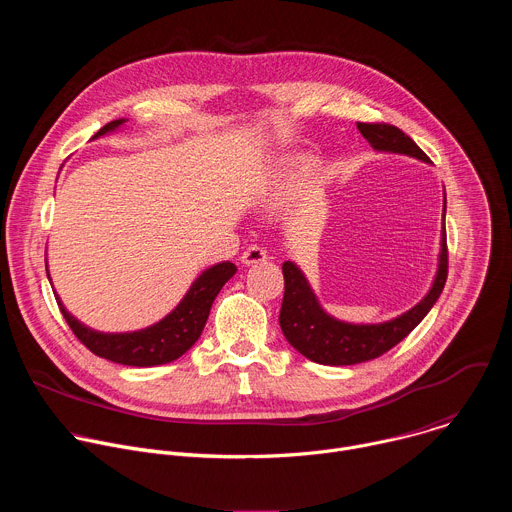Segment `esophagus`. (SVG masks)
I'll use <instances>...</instances> for the list:
<instances>
[{
	"mask_svg": "<svg viewBox=\"0 0 512 512\" xmlns=\"http://www.w3.org/2000/svg\"><path fill=\"white\" fill-rule=\"evenodd\" d=\"M265 259H267V251H265L263 247H259V245H251V247H247V249H245V253L241 255V261H243L245 265L261 263V261H265Z\"/></svg>",
	"mask_w": 512,
	"mask_h": 512,
	"instance_id": "34e87169",
	"label": "esophagus"
}]
</instances>
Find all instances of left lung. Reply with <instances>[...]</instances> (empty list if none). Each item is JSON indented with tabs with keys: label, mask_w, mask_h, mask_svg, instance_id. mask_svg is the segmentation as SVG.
<instances>
[{
	"label": "left lung",
	"mask_w": 512,
	"mask_h": 512,
	"mask_svg": "<svg viewBox=\"0 0 512 512\" xmlns=\"http://www.w3.org/2000/svg\"><path fill=\"white\" fill-rule=\"evenodd\" d=\"M356 127L362 137L369 139V143L379 152L405 154L421 162H429L419 145L395 125L356 123ZM281 271L285 279V291L279 312V326L287 342L306 358L320 364H330V367L367 362L397 346L427 316L437 298H440L448 279L446 223L442 229L440 265H437V273L427 296L399 318L383 324H346L334 320L322 310L308 279L294 263L285 261Z\"/></svg>",
	"instance_id": "8db88e82"
}]
</instances>
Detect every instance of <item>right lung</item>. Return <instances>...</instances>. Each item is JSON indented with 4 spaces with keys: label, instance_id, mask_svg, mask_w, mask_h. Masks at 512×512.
Masks as SVG:
<instances>
[{
    "label": "right lung",
    "instance_id": "1",
    "mask_svg": "<svg viewBox=\"0 0 512 512\" xmlns=\"http://www.w3.org/2000/svg\"><path fill=\"white\" fill-rule=\"evenodd\" d=\"M121 123L123 119H115L105 127H101L93 137H101L113 131ZM235 273H237V267L231 261L208 267L190 285L188 294L174 308V312H170L164 320H160L150 328L127 332V334L95 332L85 324H81L75 316H70L58 296H56V302L70 330L75 332V336L93 354L117 364H127V367H156V364H166L180 358L200 338L214 298Z\"/></svg>",
    "mask_w": 512,
    "mask_h": 512
}]
</instances>
